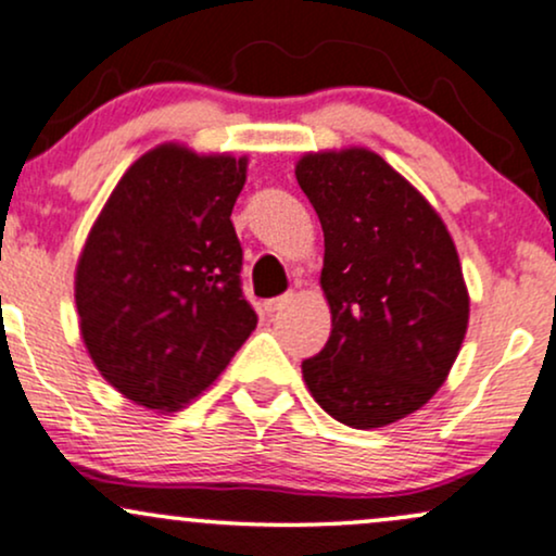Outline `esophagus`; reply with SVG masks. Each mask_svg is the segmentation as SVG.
<instances>
[{"label":"esophagus","mask_w":556,"mask_h":556,"mask_svg":"<svg viewBox=\"0 0 556 556\" xmlns=\"http://www.w3.org/2000/svg\"><path fill=\"white\" fill-rule=\"evenodd\" d=\"M290 300H292L290 292H287V295H279V298L266 300V303H264V311L269 313V316H271V313H279V311H282V307H285L287 303H290Z\"/></svg>","instance_id":"1"}]
</instances>
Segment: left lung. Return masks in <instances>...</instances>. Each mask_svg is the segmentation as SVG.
Listing matches in <instances>:
<instances>
[{
  "mask_svg": "<svg viewBox=\"0 0 556 556\" xmlns=\"http://www.w3.org/2000/svg\"><path fill=\"white\" fill-rule=\"evenodd\" d=\"M295 176L324 227L320 287L331 305V337L303 359V378L337 422L391 425L432 399L466 337L456 245L376 152L305 155Z\"/></svg>",
  "mask_w": 556,
  "mask_h": 556,
  "instance_id": "1",
  "label": "left lung"
}]
</instances>
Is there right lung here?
Listing matches in <instances>:
<instances>
[{
	"label": "right lung",
	"mask_w": 556,
	"mask_h": 556,
	"mask_svg": "<svg viewBox=\"0 0 556 556\" xmlns=\"http://www.w3.org/2000/svg\"><path fill=\"white\" fill-rule=\"evenodd\" d=\"M245 157L163 144L100 212L77 264V313L100 376L147 409L189 404L256 329L232 206Z\"/></svg>",
	"instance_id": "right-lung-1"
}]
</instances>
